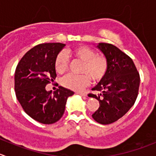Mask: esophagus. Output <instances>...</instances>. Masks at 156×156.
Masks as SVG:
<instances>
[{"label": "esophagus", "mask_w": 156, "mask_h": 156, "mask_svg": "<svg viewBox=\"0 0 156 156\" xmlns=\"http://www.w3.org/2000/svg\"><path fill=\"white\" fill-rule=\"evenodd\" d=\"M76 94H80L81 96H83V97H86L87 96V94L84 93V92H80V91H77Z\"/></svg>", "instance_id": "34e87169"}]
</instances>
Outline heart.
<instances>
[{
	"label": "heart",
	"mask_w": 156,
	"mask_h": 156,
	"mask_svg": "<svg viewBox=\"0 0 156 156\" xmlns=\"http://www.w3.org/2000/svg\"><path fill=\"white\" fill-rule=\"evenodd\" d=\"M68 55L75 57L83 62L80 75L69 74L62 78L63 86L73 90H81L90 82L99 81L104 78L108 70V61L104 55L96 52L87 46H79L72 49L61 52L55 59V69L58 73H63L68 68Z\"/></svg>",
	"instance_id": "1"
}]
</instances>
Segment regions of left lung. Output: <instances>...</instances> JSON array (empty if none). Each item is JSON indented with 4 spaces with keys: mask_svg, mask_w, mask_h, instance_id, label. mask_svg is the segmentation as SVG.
<instances>
[{
    "mask_svg": "<svg viewBox=\"0 0 156 156\" xmlns=\"http://www.w3.org/2000/svg\"><path fill=\"white\" fill-rule=\"evenodd\" d=\"M98 47L107 58L108 70L92 88L101 93L98 95L90 93L88 96L97 98L100 103L99 108L92 114L93 119L107 125L121 118L135 104L140 77L132 58L116 46L101 43Z\"/></svg>",
    "mask_w": 156,
    "mask_h": 156,
    "instance_id": "left-lung-1",
    "label": "left lung"
}]
</instances>
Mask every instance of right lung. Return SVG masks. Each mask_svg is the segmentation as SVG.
Wrapping results in <instances>:
<instances>
[{
  "label": "right lung",
  "instance_id": "add662e5",
  "mask_svg": "<svg viewBox=\"0 0 156 156\" xmlns=\"http://www.w3.org/2000/svg\"><path fill=\"white\" fill-rule=\"evenodd\" d=\"M66 44L42 43L32 48L16 66L14 75L16 97L24 111L43 124L61 119L66 101L74 92L59 86L52 92L46 86L56 78L55 59Z\"/></svg>",
  "mask_w": 156,
  "mask_h": 156
}]
</instances>
